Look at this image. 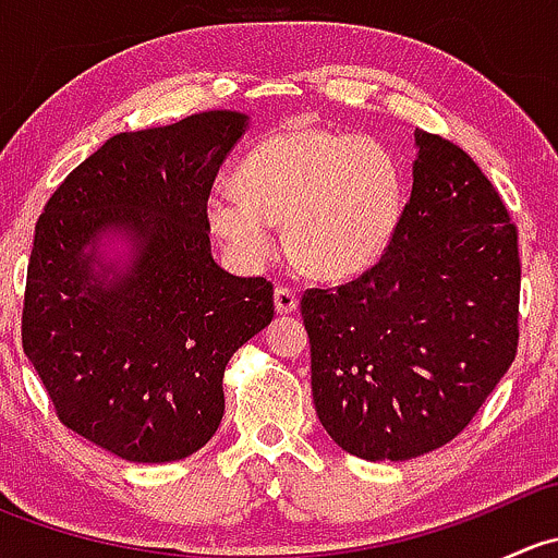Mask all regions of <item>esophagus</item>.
<instances>
[{"label": "esophagus", "instance_id": "esophagus-1", "mask_svg": "<svg viewBox=\"0 0 558 558\" xmlns=\"http://www.w3.org/2000/svg\"><path fill=\"white\" fill-rule=\"evenodd\" d=\"M296 307H300L296 291H291L289 286H278V289H275V311L280 315H289V313H296Z\"/></svg>", "mask_w": 558, "mask_h": 558}]
</instances>
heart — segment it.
I'll return each instance as SVG.
<instances>
[{"label": "heart", "instance_id": "b5f03b06", "mask_svg": "<svg viewBox=\"0 0 558 558\" xmlns=\"http://www.w3.org/2000/svg\"><path fill=\"white\" fill-rule=\"evenodd\" d=\"M238 191L207 196L213 234L243 264L278 251L272 223L305 272L351 278L373 267L404 210V180L384 143L318 126H283L253 145L234 172Z\"/></svg>", "mask_w": 558, "mask_h": 558}]
</instances>
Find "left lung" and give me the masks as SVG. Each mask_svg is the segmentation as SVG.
I'll list each match as a JSON object with an SVG mask.
<instances>
[{
	"label": "left lung",
	"instance_id": "8db88e82",
	"mask_svg": "<svg viewBox=\"0 0 558 558\" xmlns=\"http://www.w3.org/2000/svg\"><path fill=\"white\" fill-rule=\"evenodd\" d=\"M519 234L492 180L415 129L413 191L362 278L311 289V384L342 451L408 461L451 442L519 348Z\"/></svg>",
	"mask_w": 558,
	"mask_h": 558
}]
</instances>
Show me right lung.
Here are the masks:
<instances>
[{"mask_svg": "<svg viewBox=\"0 0 558 558\" xmlns=\"http://www.w3.org/2000/svg\"><path fill=\"white\" fill-rule=\"evenodd\" d=\"M247 121L210 110L116 134L37 221L24 353L61 424L126 461L199 451L223 418L229 359L272 320V283L218 267L205 218Z\"/></svg>", "mask_w": 558, "mask_h": 558, "instance_id": "1", "label": "right lung"}]
</instances>
